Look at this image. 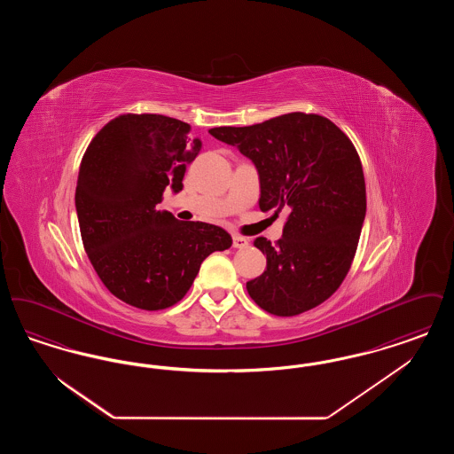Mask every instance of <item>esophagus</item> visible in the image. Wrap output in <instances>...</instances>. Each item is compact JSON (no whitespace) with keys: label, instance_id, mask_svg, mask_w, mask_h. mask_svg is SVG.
Segmentation results:
<instances>
[{"label":"esophagus","instance_id":"obj_1","mask_svg":"<svg viewBox=\"0 0 454 454\" xmlns=\"http://www.w3.org/2000/svg\"><path fill=\"white\" fill-rule=\"evenodd\" d=\"M233 247L235 248H247L248 247V239L241 235H233Z\"/></svg>","mask_w":454,"mask_h":454}]
</instances>
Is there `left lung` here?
Returning a JSON list of instances; mask_svg holds the SVG:
<instances>
[{
	"label": "left lung",
	"instance_id": "1",
	"mask_svg": "<svg viewBox=\"0 0 454 454\" xmlns=\"http://www.w3.org/2000/svg\"><path fill=\"white\" fill-rule=\"evenodd\" d=\"M209 134L257 167L260 211H289L276 245L254 241L267 267L247 282L250 298L276 317L326 301L346 279L366 216V182L352 141L324 115L304 112Z\"/></svg>",
	"mask_w": 454,
	"mask_h": 454
}]
</instances>
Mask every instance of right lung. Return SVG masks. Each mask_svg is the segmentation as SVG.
<instances>
[{"label":"right lung","mask_w":454,"mask_h":454,"mask_svg":"<svg viewBox=\"0 0 454 454\" xmlns=\"http://www.w3.org/2000/svg\"><path fill=\"white\" fill-rule=\"evenodd\" d=\"M191 126L158 114H124L88 145L76 185L83 247L108 291L139 309H165L191 289L200 263L233 239L219 226L158 211L182 191L200 152Z\"/></svg>","instance_id":"1"}]
</instances>
